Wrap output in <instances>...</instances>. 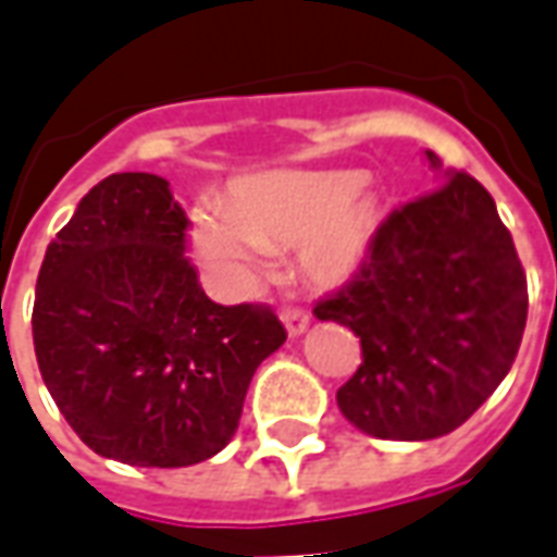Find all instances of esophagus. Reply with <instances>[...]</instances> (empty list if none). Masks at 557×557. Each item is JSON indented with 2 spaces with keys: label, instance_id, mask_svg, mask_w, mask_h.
<instances>
[{
  "label": "esophagus",
  "instance_id": "obj_1",
  "mask_svg": "<svg viewBox=\"0 0 557 557\" xmlns=\"http://www.w3.org/2000/svg\"><path fill=\"white\" fill-rule=\"evenodd\" d=\"M280 319H283V325H286V331H289L292 337L304 334L307 325H310V315L304 313V310H295V307H286V310L280 313Z\"/></svg>",
  "mask_w": 557,
  "mask_h": 557
}]
</instances>
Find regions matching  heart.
Returning a JSON list of instances; mask_svg holds the SVG:
<instances>
[{
    "instance_id": "obj_1",
    "label": "heart",
    "mask_w": 557,
    "mask_h": 557,
    "mask_svg": "<svg viewBox=\"0 0 557 557\" xmlns=\"http://www.w3.org/2000/svg\"><path fill=\"white\" fill-rule=\"evenodd\" d=\"M361 172H265L232 187L223 206L190 214V247L218 277L238 283L274 247H295L315 283L358 271L382 208L361 190Z\"/></svg>"
}]
</instances>
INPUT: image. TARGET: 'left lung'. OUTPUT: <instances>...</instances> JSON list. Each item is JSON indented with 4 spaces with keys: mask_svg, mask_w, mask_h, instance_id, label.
Returning <instances> with one entry per match:
<instances>
[{
    "mask_svg": "<svg viewBox=\"0 0 557 557\" xmlns=\"http://www.w3.org/2000/svg\"><path fill=\"white\" fill-rule=\"evenodd\" d=\"M426 160L442 170L432 151ZM313 313L361 337L339 411L375 438L426 442L462 426L510 373L528 283L490 190L447 170L387 214L358 274Z\"/></svg>",
    "mask_w": 557,
    "mask_h": 557,
    "instance_id": "1",
    "label": "left lung"
}]
</instances>
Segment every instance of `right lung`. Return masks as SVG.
I'll use <instances>...</instances> for the list:
<instances>
[{
	"label": "right lung",
	"mask_w": 557,
	"mask_h": 557,
	"mask_svg": "<svg viewBox=\"0 0 557 557\" xmlns=\"http://www.w3.org/2000/svg\"><path fill=\"white\" fill-rule=\"evenodd\" d=\"M170 182L115 172L44 256L32 337L44 385L95 454L184 468L238 430L256 367L286 343L265 304L208 298Z\"/></svg>",
	"instance_id": "add662e5"
}]
</instances>
